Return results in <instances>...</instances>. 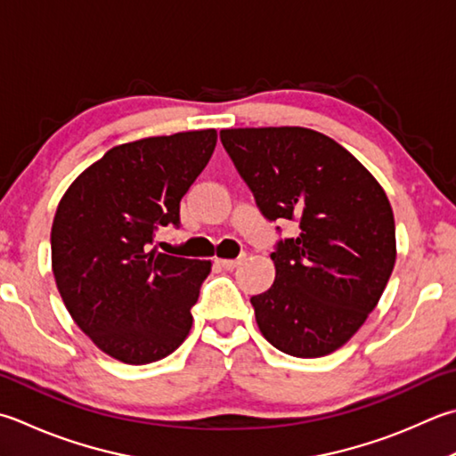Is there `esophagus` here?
Returning <instances> with one entry per match:
<instances>
[{"instance_id":"obj_1","label":"esophagus","mask_w":456,"mask_h":456,"mask_svg":"<svg viewBox=\"0 0 456 456\" xmlns=\"http://www.w3.org/2000/svg\"><path fill=\"white\" fill-rule=\"evenodd\" d=\"M240 261H243V258H217V265L223 266L225 271H233L240 265Z\"/></svg>"}]
</instances>
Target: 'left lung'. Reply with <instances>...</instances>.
<instances>
[{"label": "left lung", "instance_id": "1", "mask_svg": "<svg viewBox=\"0 0 456 456\" xmlns=\"http://www.w3.org/2000/svg\"><path fill=\"white\" fill-rule=\"evenodd\" d=\"M263 216L297 221L276 243L273 287L251 298L261 334L294 358L342 347L394 271L395 221L383 187L350 151L300 126L221 130Z\"/></svg>", "mask_w": 456, "mask_h": 456}]
</instances>
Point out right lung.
I'll use <instances>...</instances> for the list:
<instances>
[{
	"mask_svg": "<svg viewBox=\"0 0 456 456\" xmlns=\"http://www.w3.org/2000/svg\"><path fill=\"white\" fill-rule=\"evenodd\" d=\"M216 144L209 128L114 146L59 201L51 229L59 294L114 360L158 362L190 334L211 261L146 251L158 227H180V201Z\"/></svg>",
	"mask_w": 456,
	"mask_h": 456,
	"instance_id": "1",
	"label": "right lung"
}]
</instances>
